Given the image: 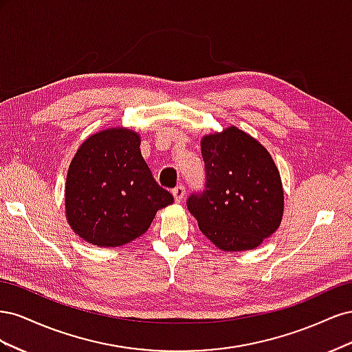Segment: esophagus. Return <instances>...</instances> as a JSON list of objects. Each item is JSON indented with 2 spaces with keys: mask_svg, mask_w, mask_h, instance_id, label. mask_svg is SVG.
Instances as JSON below:
<instances>
[{
  "mask_svg": "<svg viewBox=\"0 0 352 352\" xmlns=\"http://www.w3.org/2000/svg\"><path fill=\"white\" fill-rule=\"evenodd\" d=\"M172 194H173V197H175V201L176 202H180L184 199V197H185V186L184 185H177L173 190H172Z\"/></svg>",
  "mask_w": 352,
  "mask_h": 352,
  "instance_id": "esophagus-1",
  "label": "esophagus"
}]
</instances>
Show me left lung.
<instances>
[{"instance_id":"left-lung-1","label":"left lung","mask_w":352,"mask_h":352,"mask_svg":"<svg viewBox=\"0 0 352 352\" xmlns=\"http://www.w3.org/2000/svg\"><path fill=\"white\" fill-rule=\"evenodd\" d=\"M206 186L186 206L201 232L223 251L257 248L280 226L283 188L269 151L230 126L201 141Z\"/></svg>"}]
</instances>
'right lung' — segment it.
Here are the masks:
<instances>
[{
	"label": "right lung",
	"instance_id": "add662e5",
	"mask_svg": "<svg viewBox=\"0 0 352 352\" xmlns=\"http://www.w3.org/2000/svg\"><path fill=\"white\" fill-rule=\"evenodd\" d=\"M140 135L110 127L91 135L69 166L66 217L88 243L120 247L148 230L157 214L173 202L142 158Z\"/></svg>",
	"mask_w": 352,
	"mask_h": 352
}]
</instances>
